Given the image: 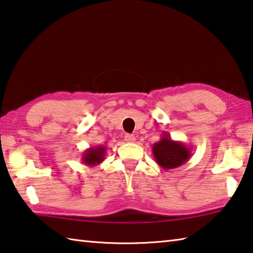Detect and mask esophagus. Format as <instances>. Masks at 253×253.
Returning a JSON list of instances; mask_svg holds the SVG:
<instances>
[{"label": "esophagus", "mask_w": 253, "mask_h": 253, "mask_svg": "<svg viewBox=\"0 0 253 253\" xmlns=\"http://www.w3.org/2000/svg\"><path fill=\"white\" fill-rule=\"evenodd\" d=\"M125 140L126 142H134L135 141V136L133 135V134H126Z\"/></svg>", "instance_id": "obj_1"}]
</instances>
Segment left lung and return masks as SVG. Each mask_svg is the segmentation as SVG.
Here are the masks:
<instances>
[{"mask_svg": "<svg viewBox=\"0 0 253 253\" xmlns=\"http://www.w3.org/2000/svg\"><path fill=\"white\" fill-rule=\"evenodd\" d=\"M156 163L162 169H177L192 157V149L183 142L171 140L168 132L162 134L161 140L152 146Z\"/></svg>", "mask_w": 253, "mask_h": 253, "instance_id": "left-lung-1", "label": "left lung"}]
</instances>
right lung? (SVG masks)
I'll return each instance as SVG.
<instances>
[{"instance_id": "add662e5", "label": "right lung", "mask_w": 253, "mask_h": 253, "mask_svg": "<svg viewBox=\"0 0 253 253\" xmlns=\"http://www.w3.org/2000/svg\"><path fill=\"white\" fill-rule=\"evenodd\" d=\"M107 153V147L103 145H97L93 147H89L83 153L82 161L84 165L90 166H97L101 164L104 161V156Z\"/></svg>"}]
</instances>
